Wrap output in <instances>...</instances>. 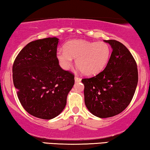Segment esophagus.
Here are the masks:
<instances>
[{
    "label": "esophagus",
    "mask_w": 150,
    "mask_h": 150,
    "mask_svg": "<svg viewBox=\"0 0 150 150\" xmlns=\"http://www.w3.org/2000/svg\"><path fill=\"white\" fill-rule=\"evenodd\" d=\"M74 79H75L76 82H81V79L80 77L78 76H75Z\"/></svg>",
    "instance_id": "34e87169"
}]
</instances>
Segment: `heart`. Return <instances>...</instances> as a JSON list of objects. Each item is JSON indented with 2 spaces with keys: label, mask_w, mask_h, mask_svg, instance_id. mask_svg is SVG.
I'll use <instances>...</instances> for the list:
<instances>
[{
  "label": "heart",
  "mask_w": 150,
  "mask_h": 150,
  "mask_svg": "<svg viewBox=\"0 0 150 150\" xmlns=\"http://www.w3.org/2000/svg\"><path fill=\"white\" fill-rule=\"evenodd\" d=\"M110 48L105 42L77 40L67 42L63 50H58L57 58L63 69H68L75 59V64L86 76L98 74L109 61Z\"/></svg>",
  "instance_id": "heart-1"
}]
</instances>
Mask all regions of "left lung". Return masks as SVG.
I'll list each match as a JSON object with an SVG mask.
<instances>
[{
    "instance_id": "1",
    "label": "left lung",
    "mask_w": 150,
    "mask_h": 150,
    "mask_svg": "<svg viewBox=\"0 0 150 150\" xmlns=\"http://www.w3.org/2000/svg\"><path fill=\"white\" fill-rule=\"evenodd\" d=\"M104 42L112 49L105 69L95 76L82 79L85 105L100 118L110 117L126 109L138 83L137 63L128 49L118 41Z\"/></svg>"
}]
</instances>
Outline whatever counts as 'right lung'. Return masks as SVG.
I'll list each match as a JSON object with an SVG mask.
<instances>
[{"instance_id": "right-lung-1", "label": "right lung", "mask_w": 150, "mask_h": 150, "mask_svg": "<svg viewBox=\"0 0 150 150\" xmlns=\"http://www.w3.org/2000/svg\"><path fill=\"white\" fill-rule=\"evenodd\" d=\"M58 42V38H48L28 43L16 57L12 68L22 106L43 120H51L63 111L74 85V75L59 65Z\"/></svg>"}]
</instances>
